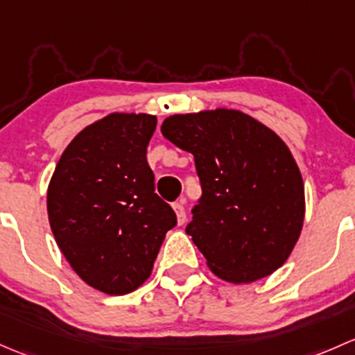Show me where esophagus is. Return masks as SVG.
<instances>
[{
	"mask_svg": "<svg viewBox=\"0 0 355 355\" xmlns=\"http://www.w3.org/2000/svg\"><path fill=\"white\" fill-rule=\"evenodd\" d=\"M174 211H176V218H178V224L182 225L186 222V211H184V207H182V203H174L173 205Z\"/></svg>",
	"mask_w": 355,
	"mask_h": 355,
	"instance_id": "obj_1",
	"label": "esophagus"
}]
</instances>
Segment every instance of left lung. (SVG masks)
Masks as SVG:
<instances>
[{
    "mask_svg": "<svg viewBox=\"0 0 355 355\" xmlns=\"http://www.w3.org/2000/svg\"><path fill=\"white\" fill-rule=\"evenodd\" d=\"M162 135L195 155L202 198L186 227L218 279L250 284L287 261L304 222V182L282 138L236 109L174 114Z\"/></svg>",
    "mask_w": 355,
    "mask_h": 355,
    "instance_id": "left-lung-1",
    "label": "left lung"
}]
</instances>
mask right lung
<instances>
[{"label":"right lung","mask_w":355,"mask_h":355,"mask_svg":"<svg viewBox=\"0 0 355 355\" xmlns=\"http://www.w3.org/2000/svg\"><path fill=\"white\" fill-rule=\"evenodd\" d=\"M152 114L112 112L83 128L61 155L47 215L61 253L76 275L109 295L137 291L176 214L155 193L147 147Z\"/></svg>","instance_id":"right-lung-1"}]
</instances>
